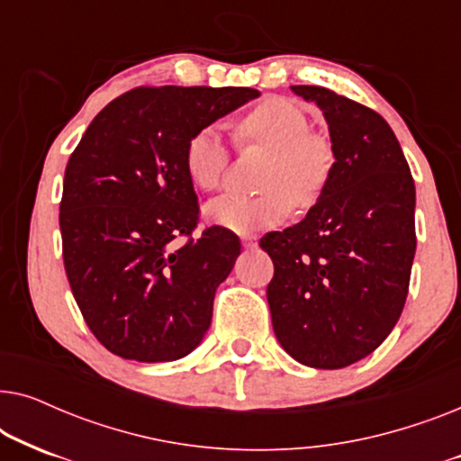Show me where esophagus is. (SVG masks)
Segmentation results:
<instances>
[{
  "mask_svg": "<svg viewBox=\"0 0 461 461\" xmlns=\"http://www.w3.org/2000/svg\"><path fill=\"white\" fill-rule=\"evenodd\" d=\"M241 243L245 249H254L258 245V239L254 235H245V237H241Z\"/></svg>",
  "mask_w": 461,
  "mask_h": 461,
  "instance_id": "34e87169",
  "label": "esophagus"
}]
</instances>
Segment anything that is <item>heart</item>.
I'll return each instance as SVG.
<instances>
[{"label":"heart","instance_id":"obj_1","mask_svg":"<svg viewBox=\"0 0 461 461\" xmlns=\"http://www.w3.org/2000/svg\"><path fill=\"white\" fill-rule=\"evenodd\" d=\"M312 122L298 103L267 98L237 123V140L273 149L258 194H222L205 205L210 224L251 235L287 218L292 203L311 207L331 176L333 153L327 140L311 134ZM230 147L220 125H203L188 138L185 169L199 191H216L229 166Z\"/></svg>","mask_w":461,"mask_h":461}]
</instances>
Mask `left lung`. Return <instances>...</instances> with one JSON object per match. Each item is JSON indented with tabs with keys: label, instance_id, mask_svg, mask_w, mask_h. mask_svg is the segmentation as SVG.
<instances>
[{
	"label": "left lung",
	"instance_id": "left-lung-1",
	"mask_svg": "<svg viewBox=\"0 0 461 461\" xmlns=\"http://www.w3.org/2000/svg\"><path fill=\"white\" fill-rule=\"evenodd\" d=\"M323 111L336 161L317 203L267 232L273 330L295 361L339 369L371 355L399 321L415 256V185L382 115L321 86H292Z\"/></svg>",
	"mask_w": 461,
	"mask_h": 461
}]
</instances>
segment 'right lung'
Listing matches in <instances>:
<instances>
[{"mask_svg":"<svg viewBox=\"0 0 461 461\" xmlns=\"http://www.w3.org/2000/svg\"><path fill=\"white\" fill-rule=\"evenodd\" d=\"M258 96L251 87H134L94 117L73 150L62 260L87 327L113 355L176 361L203 339L241 243L222 226L193 237L199 203L185 149L199 128Z\"/></svg>","mask_w":461,"mask_h":461,"instance_id":"1","label":"right lung"}]
</instances>
